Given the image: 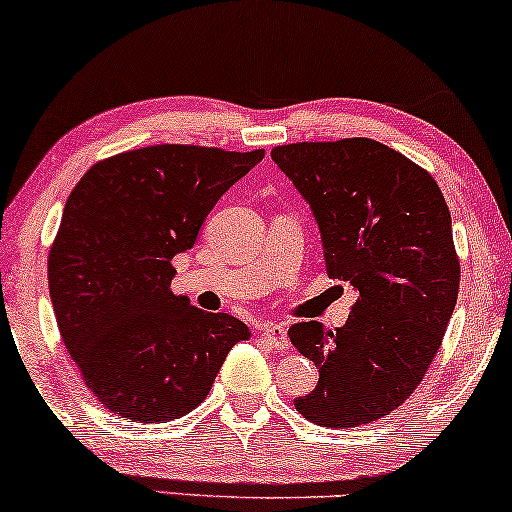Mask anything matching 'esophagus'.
I'll list each match as a JSON object with an SVG mask.
<instances>
[{
    "instance_id": "esophagus-1",
    "label": "esophagus",
    "mask_w": 512,
    "mask_h": 512,
    "mask_svg": "<svg viewBox=\"0 0 512 512\" xmlns=\"http://www.w3.org/2000/svg\"><path fill=\"white\" fill-rule=\"evenodd\" d=\"M261 335L265 340L270 342L272 347L275 349H289L291 345H289V335H286V328L284 326H279V324H268V326H263L261 328Z\"/></svg>"
}]
</instances>
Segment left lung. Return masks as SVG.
Returning a JSON list of instances; mask_svg holds the SVG:
<instances>
[{
  "mask_svg": "<svg viewBox=\"0 0 512 512\" xmlns=\"http://www.w3.org/2000/svg\"><path fill=\"white\" fill-rule=\"evenodd\" d=\"M272 160L310 202L328 275L359 291L342 328H289L319 368L296 410L333 429L370 424L412 396L443 345L461 277L450 209L424 167L368 137L282 144Z\"/></svg>",
  "mask_w": 512,
  "mask_h": 512,
  "instance_id": "obj_1",
  "label": "left lung"
}]
</instances>
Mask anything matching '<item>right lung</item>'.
<instances>
[{
	"label": "right lung",
	"instance_id": "obj_1",
	"mask_svg": "<svg viewBox=\"0 0 512 512\" xmlns=\"http://www.w3.org/2000/svg\"><path fill=\"white\" fill-rule=\"evenodd\" d=\"M265 156L156 144L104 158L69 193L48 251V289L74 366L104 408L179 419L205 401L249 328L170 289L216 200Z\"/></svg>",
	"mask_w": 512,
	"mask_h": 512
}]
</instances>
